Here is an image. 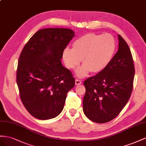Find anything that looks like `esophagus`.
I'll list each match as a JSON object with an SVG mask.
<instances>
[{"instance_id":"esophagus-1","label":"esophagus","mask_w":146,"mask_h":146,"mask_svg":"<svg viewBox=\"0 0 146 146\" xmlns=\"http://www.w3.org/2000/svg\"><path fill=\"white\" fill-rule=\"evenodd\" d=\"M82 84V81L80 80H78V79H76L75 80V84L78 86V85H80Z\"/></svg>"}]
</instances>
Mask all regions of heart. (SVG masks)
<instances>
[{
    "label": "heart",
    "mask_w": 146,
    "mask_h": 146,
    "mask_svg": "<svg viewBox=\"0 0 146 146\" xmlns=\"http://www.w3.org/2000/svg\"><path fill=\"white\" fill-rule=\"evenodd\" d=\"M116 48L115 39L111 34L90 33L74 41L73 48H65L62 59L69 69L75 68L82 59L83 65L76 70V74L83 78L90 72L99 73L105 70L113 59Z\"/></svg>",
    "instance_id": "heart-1"
}]
</instances>
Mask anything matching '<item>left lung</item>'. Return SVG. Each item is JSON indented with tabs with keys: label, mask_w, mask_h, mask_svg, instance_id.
I'll use <instances>...</instances> for the list:
<instances>
[{
	"label": "left lung",
	"mask_w": 146,
	"mask_h": 146,
	"mask_svg": "<svg viewBox=\"0 0 146 146\" xmlns=\"http://www.w3.org/2000/svg\"><path fill=\"white\" fill-rule=\"evenodd\" d=\"M119 49L108 67L84 82L83 111L92 121L103 123L119 114L130 98L135 66L130 48L120 35Z\"/></svg>",
	"instance_id": "left-lung-1"
}]
</instances>
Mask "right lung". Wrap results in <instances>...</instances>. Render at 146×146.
<instances>
[{"instance_id": "obj_1", "label": "right lung", "mask_w": 146, "mask_h": 146, "mask_svg": "<svg viewBox=\"0 0 146 146\" xmlns=\"http://www.w3.org/2000/svg\"><path fill=\"white\" fill-rule=\"evenodd\" d=\"M74 36L69 29H41L21 53L16 72L19 96L36 119L47 120L59 115L66 94L75 85L72 72L61 62L64 49Z\"/></svg>"}]
</instances>
